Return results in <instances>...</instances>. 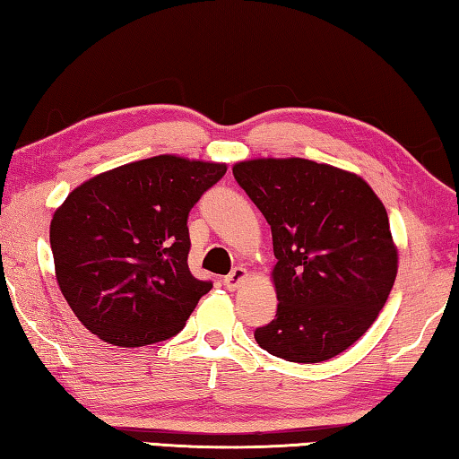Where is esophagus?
Wrapping results in <instances>:
<instances>
[{
  "label": "esophagus",
  "mask_w": 459,
  "mask_h": 459,
  "mask_svg": "<svg viewBox=\"0 0 459 459\" xmlns=\"http://www.w3.org/2000/svg\"><path fill=\"white\" fill-rule=\"evenodd\" d=\"M246 278H247V270L242 268V266H238V268L231 270L228 276L223 278V286L228 288V290H236V288L242 284Z\"/></svg>",
  "instance_id": "esophagus-1"
}]
</instances>
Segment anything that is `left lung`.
Returning <instances> with one entry per match:
<instances>
[{
  "mask_svg": "<svg viewBox=\"0 0 459 459\" xmlns=\"http://www.w3.org/2000/svg\"><path fill=\"white\" fill-rule=\"evenodd\" d=\"M272 228L276 318L255 342L290 363L347 351L379 316L397 276L387 209L360 177L308 159L234 167Z\"/></svg>",
  "mask_w": 459,
  "mask_h": 459,
  "instance_id": "1",
  "label": "left lung"
}]
</instances>
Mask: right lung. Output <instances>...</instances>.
Segmentation results:
<instances>
[{
    "label": "right lung",
    "instance_id": "obj_1",
    "mask_svg": "<svg viewBox=\"0 0 459 459\" xmlns=\"http://www.w3.org/2000/svg\"><path fill=\"white\" fill-rule=\"evenodd\" d=\"M225 165L159 155L92 177L54 213L58 286L104 342L144 347L175 336L212 280L191 274L189 212Z\"/></svg>",
    "mask_w": 459,
    "mask_h": 459
}]
</instances>
